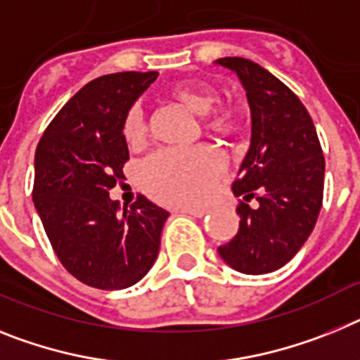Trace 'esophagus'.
<instances>
[{"label":"esophagus","mask_w":360,"mask_h":360,"mask_svg":"<svg viewBox=\"0 0 360 360\" xmlns=\"http://www.w3.org/2000/svg\"><path fill=\"white\" fill-rule=\"evenodd\" d=\"M181 214L193 215V217H202V215L206 214V210H202V208H181Z\"/></svg>","instance_id":"obj_1"}]
</instances>
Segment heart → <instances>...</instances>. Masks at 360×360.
Here are the masks:
<instances>
[{"mask_svg":"<svg viewBox=\"0 0 360 360\" xmlns=\"http://www.w3.org/2000/svg\"><path fill=\"white\" fill-rule=\"evenodd\" d=\"M172 98L198 115H205V130L217 137H232L240 130V112L232 103L217 105L215 90L205 85L179 83L172 89ZM121 134L130 148L146 143L145 117L139 106L128 108L121 123ZM224 172V159L210 146L193 150H162L145 162L141 170L143 188L150 198L165 205H201Z\"/></svg>","mask_w":360,"mask_h":360,"instance_id":"b5f03b06","label":"heart"}]
</instances>
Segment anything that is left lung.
I'll return each instance as SVG.
<instances>
[{"mask_svg":"<svg viewBox=\"0 0 360 360\" xmlns=\"http://www.w3.org/2000/svg\"><path fill=\"white\" fill-rule=\"evenodd\" d=\"M217 63L239 76L252 110V145L232 184L239 230L217 252L233 270L270 274L292 261L317 223L323 148L306 106L283 81L245 58Z\"/></svg>","mask_w":360,"mask_h":360,"instance_id":"obj_1","label":"left lung"}]
</instances>
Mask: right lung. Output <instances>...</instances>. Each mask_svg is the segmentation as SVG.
<instances>
[{
  "instance_id": "obj_1",
  "label": "right lung",
  "mask_w": 360,
  "mask_h": 360,
  "mask_svg": "<svg viewBox=\"0 0 360 360\" xmlns=\"http://www.w3.org/2000/svg\"><path fill=\"white\" fill-rule=\"evenodd\" d=\"M155 77V70L117 72L90 81L37 143L36 210L61 264L94 288H128L158 259L168 212L137 195L121 214L108 195L130 159L123 117Z\"/></svg>"
}]
</instances>
